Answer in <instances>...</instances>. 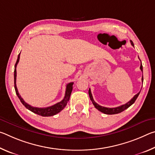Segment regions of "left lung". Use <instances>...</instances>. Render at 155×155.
<instances>
[{
  "instance_id": "obj_1",
  "label": "left lung",
  "mask_w": 155,
  "mask_h": 155,
  "mask_svg": "<svg viewBox=\"0 0 155 155\" xmlns=\"http://www.w3.org/2000/svg\"><path fill=\"white\" fill-rule=\"evenodd\" d=\"M130 43H131V45H132L133 46H134V44H133L132 41H130ZM140 69L141 70V72H143V66H142V64H141V65H140ZM141 81H142V82H143V77H142V78H141ZM140 91L136 94V95H135L134 97H133V98L131 99L129 102H128L127 103L122 104V105L119 106L117 107H114V108H108V107H104L99 105L98 104H97L96 102L94 101V100L93 98L92 94H91V90L90 89H89V96H90V100L91 101V102H92V103L94 105V107H95V108L98 109V111H101L102 113H104V114H108V115L119 114V113H121L123 111H124L125 109H128V107L132 105V104L135 103V101H136V99L137 98V97L139 96V94H140Z\"/></svg>"
}]
</instances>
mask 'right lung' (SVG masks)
<instances>
[{
  "mask_svg": "<svg viewBox=\"0 0 155 155\" xmlns=\"http://www.w3.org/2000/svg\"><path fill=\"white\" fill-rule=\"evenodd\" d=\"M20 53L18 54V59L16 63L15 64V68H14V87H15V93H16L17 96L18 97V98L20 99V101H21V103H22L23 105H24L26 108L27 109L29 110V111H32L35 114L41 115V116L44 117H48V116H52V115H56L57 114H58L60 111L64 109V107L66 106V104L68 103V102L70 100V96L71 95L72 91V85L74 83H70L67 84L66 85V90H65V96L64 99L62 100L61 102L59 103H57L54 105L51 106V107H44V108H39V107H34L31 106L30 104H27L26 102L22 99V97L20 96V95L18 93V89L16 87V66L17 64H18L20 60Z\"/></svg>",
  "mask_w": 155,
  "mask_h": 155,
  "instance_id": "obj_1",
  "label": "right lung"
}]
</instances>
